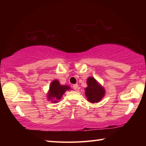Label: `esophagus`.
<instances>
[{
	"mask_svg": "<svg viewBox=\"0 0 146 146\" xmlns=\"http://www.w3.org/2000/svg\"><path fill=\"white\" fill-rule=\"evenodd\" d=\"M73 89L75 90H77V88H78V84H74L73 86Z\"/></svg>",
	"mask_w": 146,
	"mask_h": 146,
	"instance_id": "esophagus-1",
	"label": "esophagus"
}]
</instances>
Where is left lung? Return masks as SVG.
<instances>
[{
    "label": "left lung",
    "instance_id": "8db88e82",
    "mask_svg": "<svg viewBox=\"0 0 146 146\" xmlns=\"http://www.w3.org/2000/svg\"><path fill=\"white\" fill-rule=\"evenodd\" d=\"M88 87L85 88V95L90 102H98L105 95V90L95 78L89 77L87 79Z\"/></svg>",
    "mask_w": 146,
    "mask_h": 146
}]
</instances>
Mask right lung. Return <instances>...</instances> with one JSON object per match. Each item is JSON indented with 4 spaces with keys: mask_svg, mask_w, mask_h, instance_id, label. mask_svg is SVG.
I'll use <instances>...</instances> for the list:
<instances>
[{
    "mask_svg": "<svg viewBox=\"0 0 146 146\" xmlns=\"http://www.w3.org/2000/svg\"><path fill=\"white\" fill-rule=\"evenodd\" d=\"M70 87L68 86L60 85L58 80H54L51 83L48 93V100H51L53 103H56L60 99L66 91L70 90Z\"/></svg>",
    "mask_w": 146,
    "mask_h": 146,
    "instance_id": "obj_1",
    "label": "right lung"
}]
</instances>
